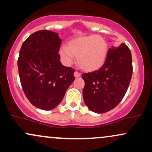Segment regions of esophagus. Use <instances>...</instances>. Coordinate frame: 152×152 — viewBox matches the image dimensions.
<instances>
[{"label":"esophagus","instance_id":"esophagus-1","mask_svg":"<svg viewBox=\"0 0 152 152\" xmlns=\"http://www.w3.org/2000/svg\"><path fill=\"white\" fill-rule=\"evenodd\" d=\"M74 76L76 78H78V77H80V76H81V74H80L78 72H77V71H75V72H74Z\"/></svg>","mask_w":152,"mask_h":152}]
</instances>
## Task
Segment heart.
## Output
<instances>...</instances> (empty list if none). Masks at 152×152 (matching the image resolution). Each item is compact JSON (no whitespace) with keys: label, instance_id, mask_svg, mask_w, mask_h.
I'll use <instances>...</instances> for the list:
<instances>
[{"label":"heart","instance_id":"heart-1","mask_svg":"<svg viewBox=\"0 0 152 152\" xmlns=\"http://www.w3.org/2000/svg\"><path fill=\"white\" fill-rule=\"evenodd\" d=\"M109 53V45L101 36H83L71 40L59 50L61 58L69 65L73 57L81 70L93 72L99 70L105 63Z\"/></svg>","mask_w":152,"mask_h":152}]
</instances>
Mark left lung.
I'll use <instances>...</instances> for the list:
<instances>
[{
    "instance_id": "left-lung-1",
    "label": "left lung",
    "mask_w": 152,
    "mask_h": 152,
    "mask_svg": "<svg viewBox=\"0 0 152 152\" xmlns=\"http://www.w3.org/2000/svg\"><path fill=\"white\" fill-rule=\"evenodd\" d=\"M132 71V53L126 44L109 48L101 69L82 74L83 97L88 109L103 114L116 107L128 89Z\"/></svg>"
}]
</instances>
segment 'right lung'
<instances>
[{
    "instance_id": "right-lung-1",
    "label": "right lung",
    "mask_w": 152,
    "mask_h": 152,
    "mask_svg": "<svg viewBox=\"0 0 152 152\" xmlns=\"http://www.w3.org/2000/svg\"><path fill=\"white\" fill-rule=\"evenodd\" d=\"M62 40L57 33L41 30L23 43L18 59L20 83L34 106L51 110L61 102L74 81V69L63 66L58 54Z\"/></svg>"
}]
</instances>
